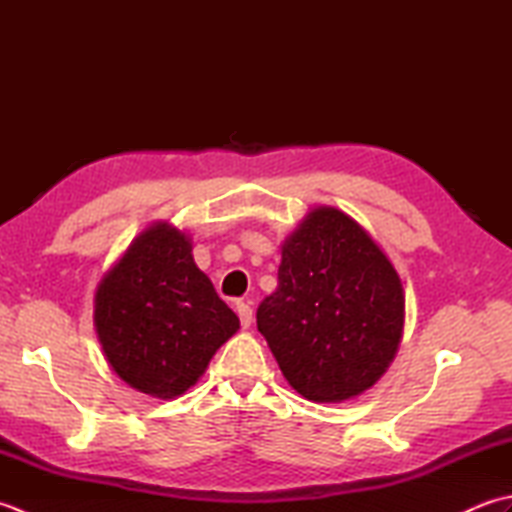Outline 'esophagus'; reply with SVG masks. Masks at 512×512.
<instances>
[{"label":"esophagus","mask_w":512,"mask_h":512,"mask_svg":"<svg viewBox=\"0 0 512 512\" xmlns=\"http://www.w3.org/2000/svg\"><path fill=\"white\" fill-rule=\"evenodd\" d=\"M237 317L242 321V328H248L253 323V308L248 301H237Z\"/></svg>","instance_id":"1"}]
</instances>
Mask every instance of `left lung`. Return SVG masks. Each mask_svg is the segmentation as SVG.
Returning <instances> with one entry per match:
<instances>
[{
	"label": "left lung",
	"instance_id": "obj_1",
	"mask_svg": "<svg viewBox=\"0 0 512 512\" xmlns=\"http://www.w3.org/2000/svg\"><path fill=\"white\" fill-rule=\"evenodd\" d=\"M405 295L389 257L350 215L319 206L281 246L257 330L290 387L314 402L363 394L394 361Z\"/></svg>",
	"mask_w": 512,
	"mask_h": 512
}]
</instances>
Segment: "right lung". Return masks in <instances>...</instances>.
Returning <instances> with one entry per match:
<instances>
[{
	"label": "right lung",
	"mask_w": 512,
	"mask_h": 512,
	"mask_svg": "<svg viewBox=\"0 0 512 512\" xmlns=\"http://www.w3.org/2000/svg\"><path fill=\"white\" fill-rule=\"evenodd\" d=\"M94 328L118 378L167 400L198 383L239 319L195 266L189 235L158 222L101 279Z\"/></svg>",
	"instance_id": "right-lung-1"
}]
</instances>
